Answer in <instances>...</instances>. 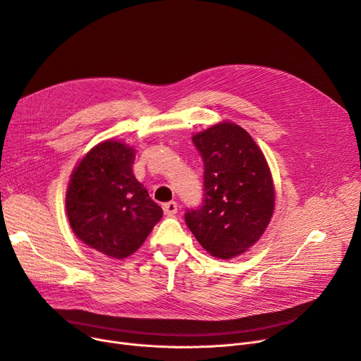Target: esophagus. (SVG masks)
Wrapping results in <instances>:
<instances>
[{"label":"esophagus","instance_id":"esophagus-1","mask_svg":"<svg viewBox=\"0 0 361 361\" xmlns=\"http://www.w3.org/2000/svg\"><path fill=\"white\" fill-rule=\"evenodd\" d=\"M162 209H164V214H165V215L173 216V215L177 214L178 206H177L176 202H166V203L162 204Z\"/></svg>","mask_w":361,"mask_h":361}]
</instances>
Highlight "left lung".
I'll return each instance as SVG.
<instances>
[{
  "label": "left lung",
  "instance_id": "1",
  "mask_svg": "<svg viewBox=\"0 0 361 361\" xmlns=\"http://www.w3.org/2000/svg\"><path fill=\"white\" fill-rule=\"evenodd\" d=\"M202 155L203 204L185 212V224L215 257L247 252L267 230L275 207L271 169L247 131L218 123L193 136Z\"/></svg>",
  "mask_w": 361,
  "mask_h": 361
}]
</instances>
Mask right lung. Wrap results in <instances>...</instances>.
Instances as JSON below:
<instances>
[{"label":"right lung","mask_w":361,"mask_h":361,"mask_svg":"<svg viewBox=\"0 0 361 361\" xmlns=\"http://www.w3.org/2000/svg\"><path fill=\"white\" fill-rule=\"evenodd\" d=\"M135 157L123 142H101L75 165L66 193L75 237L111 259L135 253L162 218L161 206L133 174Z\"/></svg>","instance_id":"right-lung-1"}]
</instances>
